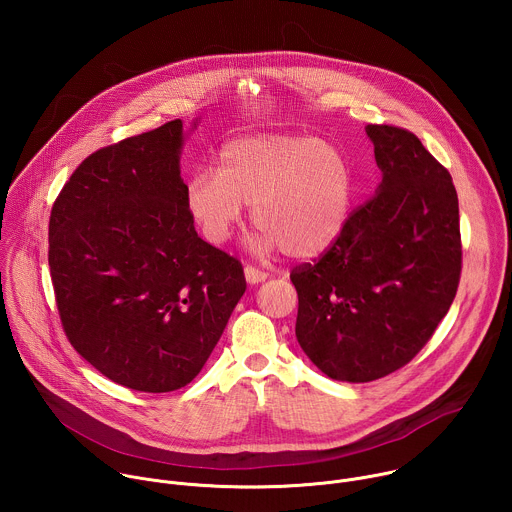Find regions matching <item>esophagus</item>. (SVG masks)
<instances>
[{"label":"esophagus","instance_id":"esophagus-1","mask_svg":"<svg viewBox=\"0 0 512 512\" xmlns=\"http://www.w3.org/2000/svg\"><path fill=\"white\" fill-rule=\"evenodd\" d=\"M245 277H247L249 283H261V281L267 279V271H263V269L255 267V265H247L245 267Z\"/></svg>","mask_w":512,"mask_h":512}]
</instances>
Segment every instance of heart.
<instances>
[{
  "mask_svg": "<svg viewBox=\"0 0 512 512\" xmlns=\"http://www.w3.org/2000/svg\"><path fill=\"white\" fill-rule=\"evenodd\" d=\"M354 198V170L334 143L314 135L237 137L218 154V172L198 170L186 186V210L202 237L223 245L253 206L261 245L312 259L342 235Z\"/></svg>",
  "mask_w": 512,
  "mask_h": 512,
  "instance_id": "heart-1",
  "label": "heart"
}]
</instances>
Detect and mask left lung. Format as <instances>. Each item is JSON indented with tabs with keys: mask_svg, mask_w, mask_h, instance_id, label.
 Listing matches in <instances>:
<instances>
[{
	"mask_svg": "<svg viewBox=\"0 0 512 512\" xmlns=\"http://www.w3.org/2000/svg\"><path fill=\"white\" fill-rule=\"evenodd\" d=\"M367 135L383 172L377 192L350 212L328 251L289 273L302 350L348 383L405 367L448 314L462 273L450 172L403 127L367 125Z\"/></svg>",
	"mask_w": 512,
	"mask_h": 512,
	"instance_id": "obj_1",
	"label": "left lung"
}]
</instances>
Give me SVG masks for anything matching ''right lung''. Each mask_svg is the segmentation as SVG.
I'll return each mask as SVG.
<instances>
[{
	"label": "right lung",
	"mask_w": 512,
	"mask_h": 512,
	"mask_svg": "<svg viewBox=\"0 0 512 512\" xmlns=\"http://www.w3.org/2000/svg\"><path fill=\"white\" fill-rule=\"evenodd\" d=\"M182 121L81 162L52 204L48 265L68 342L117 385L186 387L237 302L243 265L202 241L180 178Z\"/></svg>",
	"instance_id": "obj_1"
}]
</instances>
